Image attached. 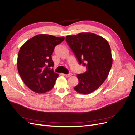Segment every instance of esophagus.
Instances as JSON below:
<instances>
[{"instance_id":"obj_1","label":"esophagus","mask_w":135,"mask_h":135,"mask_svg":"<svg viewBox=\"0 0 135 135\" xmlns=\"http://www.w3.org/2000/svg\"><path fill=\"white\" fill-rule=\"evenodd\" d=\"M71 75H72V74H71V73H69V74L65 75V76L67 77V78H69V77H70Z\"/></svg>"}]
</instances>
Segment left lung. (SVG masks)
<instances>
[{
  "label": "left lung",
  "instance_id": "8db88e82",
  "mask_svg": "<svg viewBox=\"0 0 135 135\" xmlns=\"http://www.w3.org/2000/svg\"><path fill=\"white\" fill-rule=\"evenodd\" d=\"M66 41L79 64L87 68L77 75L79 83L74 89L81 94L95 91L107 78L112 66L111 49L108 41L90 32L68 35Z\"/></svg>",
  "mask_w": 135,
  "mask_h": 135
}]
</instances>
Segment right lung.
<instances>
[{
	"instance_id": "add662e5",
	"label": "right lung",
	"mask_w": 135,
	"mask_h": 135,
	"mask_svg": "<svg viewBox=\"0 0 135 135\" xmlns=\"http://www.w3.org/2000/svg\"><path fill=\"white\" fill-rule=\"evenodd\" d=\"M64 36L39 34L28 40L20 48L17 59L18 73L26 86L42 93L54 87L59 74L54 71L51 55Z\"/></svg>"
}]
</instances>
